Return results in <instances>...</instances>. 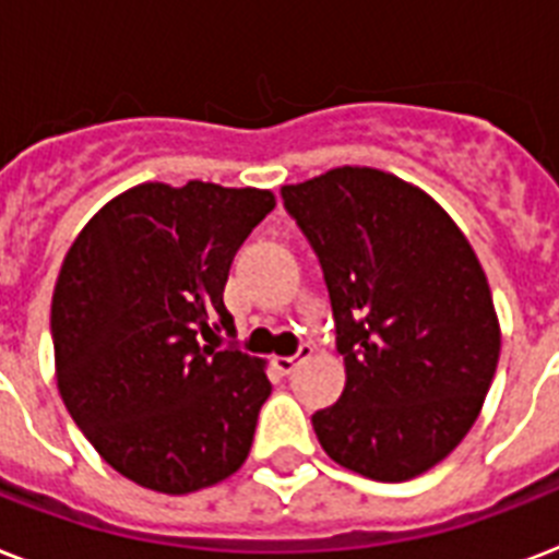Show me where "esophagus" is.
I'll list each match as a JSON object with an SVG mask.
<instances>
[{"instance_id": "34e87169", "label": "esophagus", "mask_w": 559, "mask_h": 559, "mask_svg": "<svg viewBox=\"0 0 559 559\" xmlns=\"http://www.w3.org/2000/svg\"><path fill=\"white\" fill-rule=\"evenodd\" d=\"M310 354H313V348H310V345H301V348H298V354H293V357H275V362H272V366H275V371H278L281 377H289V373L298 368V362H305Z\"/></svg>"}]
</instances>
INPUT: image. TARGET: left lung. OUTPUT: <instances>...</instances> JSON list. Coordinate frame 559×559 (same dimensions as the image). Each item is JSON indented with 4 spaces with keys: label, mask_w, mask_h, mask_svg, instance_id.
I'll return each instance as SVG.
<instances>
[{
    "label": "left lung",
    "mask_w": 559,
    "mask_h": 559,
    "mask_svg": "<svg viewBox=\"0 0 559 559\" xmlns=\"http://www.w3.org/2000/svg\"><path fill=\"white\" fill-rule=\"evenodd\" d=\"M322 266L348 382L313 429L336 464L408 481L476 424L499 322L467 237L424 191L371 168L281 188Z\"/></svg>",
    "instance_id": "1"
}]
</instances>
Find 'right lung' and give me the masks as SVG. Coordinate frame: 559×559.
I'll list each match as a JSON object with an SVG mask.
<instances>
[{
  "mask_svg": "<svg viewBox=\"0 0 559 559\" xmlns=\"http://www.w3.org/2000/svg\"><path fill=\"white\" fill-rule=\"evenodd\" d=\"M275 209L258 188L147 182L107 202L66 254L51 298L57 389L109 467L182 496L228 478L270 397L237 345L228 270Z\"/></svg>",
  "mask_w": 559,
  "mask_h": 559,
  "instance_id": "right-lung-1",
  "label": "right lung"
}]
</instances>
